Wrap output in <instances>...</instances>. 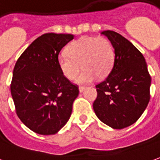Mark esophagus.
Segmentation results:
<instances>
[{
  "label": "esophagus",
  "instance_id": "obj_1",
  "mask_svg": "<svg viewBox=\"0 0 160 160\" xmlns=\"http://www.w3.org/2000/svg\"><path fill=\"white\" fill-rule=\"evenodd\" d=\"M84 90H85V87H84V86H80V87H79V91H80V92H82V91H84Z\"/></svg>",
  "mask_w": 160,
  "mask_h": 160
}]
</instances>
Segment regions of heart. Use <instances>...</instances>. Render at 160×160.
<instances>
[{"label":"heart","mask_w":160,"mask_h":160,"mask_svg":"<svg viewBox=\"0 0 160 160\" xmlns=\"http://www.w3.org/2000/svg\"><path fill=\"white\" fill-rule=\"evenodd\" d=\"M66 52L58 57L59 68L69 80L76 79L82 68L77 80L79 83L91 82L96 77L106 78L115 62L114 47L105 37L82 36L72 42Z\"/></svg>","instance_id":"b5f03b06"}]
</instances>
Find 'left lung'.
<instances>
[{
	"label": "left lung",
	"instance_id": "8db88e82",
	"mask_svg": "<svg viewBox=\"0 0 160 160\" xmlns=\"http://www.w3.org/2000/svg\"><path fill=\"white\" fill-rule=\"evenodd\" d=\"M115 49V62L109 76L96 85L93 103L97 117L113 129L132 125L150 101V76L142 53L124 36L112 30L101 33Z\"/></svg>",
	"mask_w": 160,
	"mask_h": 160
}]
</instances>
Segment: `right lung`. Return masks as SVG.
I'll use <instances>...</instances> for the list:
<instances>
[{
  "mask_svg": "<svg viewBox=\"0 0 160 160\" xmlns=\"http://www.w3.org/2000/svg\"><path fill=\"white\" fill-rule=\"evenodd\" d=\"M73 38L70 34H44L15 63L10 84L15 112L34 132L56 134L70 118L79 90L62 73L57 59L62 48Z\"/></svg>",
  "mask_w": 160,
  "mask_h": 160,
  "instance_id": "obj_1",
  "label": "right lung"
}]
</instances>
